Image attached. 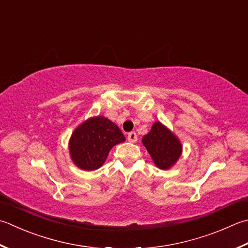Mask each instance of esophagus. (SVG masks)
I'll list each match as a JSON object with an SVG mask.
<instances>
[{"label": "esophagus", "mask_w": 248, "mask_h": 248, "mask_svg": "<svg viewBox=\"0 0 248 248\" xmlns=\"http://www.w3.org/2000/svg\"><path fill=\"white\" fill-rule=\"evenodd\" d=\"M127 139H128V141H129V142H133V143L137 142V140H138L137 134L135 133V132H130V133H128V135H127Z\"/></svg>", "instance_id": "34e87169"}]
</instances>
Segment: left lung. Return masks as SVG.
I'll use <instances>...</instances> for the list:
<instances>
[{"instance_id": "left-lung-1", "label": "left lung", "mask_w": 248, "mask_h": 248, "mask_svg": "<svg viewBox=\"0 0 248 248\" xmlns=\"http://www.w3.org/2000/svg\"><path fill=\"white\" fill-rule=\"evenodd\" d=\"M141 141L154 164L163 170L174 166L182 154L179 138L158 121L153 123L150 132L144 135Z\"/></svg>"}]
</instances>
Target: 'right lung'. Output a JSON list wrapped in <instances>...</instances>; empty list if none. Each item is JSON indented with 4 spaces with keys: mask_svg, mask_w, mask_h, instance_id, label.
I'll return each instance as SVG.
<instances>
[{
    "mask_svg": "<svg viewBox=\"0 0 248 248\" xmlns=\"http://www.w3.org/2000/svg\"><path fill=\"white\" fill-rule=\"evenodd\" d=\"M125 141L119 126L102 115L84 121L69 140V153L73 164L80 170L91 171L100 168L110 150Z\"/></svg>",
    "mask_w": 248,
    "mask_h": 248,
    "instance_id": "1",
    "label": "right lung"
}]
</instances>
